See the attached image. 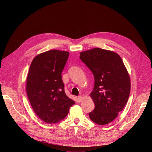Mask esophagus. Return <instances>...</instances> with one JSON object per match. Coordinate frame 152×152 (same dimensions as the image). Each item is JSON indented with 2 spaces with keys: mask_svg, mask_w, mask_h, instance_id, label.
Wrapping results in <instances>:
<instances>
[{
  "mask_svg": "<svg viewBox=\"0 0 152 152\" xmlns=\"http://www.w3.org/2000/svg\"><path fill=\"white\" fill-rule=\"evenodd\" d=\"M77 102H81L83 100V97L81 96V95H79V96H78V97H77Z\"/></svg>",
  "mask_w": 152,
  "mask_h": 152,
  "instance_id": "34e87169",
  "label": "esophagus"
}]
</instances>
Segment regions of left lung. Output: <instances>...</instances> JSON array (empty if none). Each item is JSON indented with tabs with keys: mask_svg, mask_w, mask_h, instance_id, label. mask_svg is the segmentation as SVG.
Masks as SVG:
<instances>
[{
	"mask_svg": "<svg viewBox=\"0 0 152 152\" xmlns=\"http://www.w3.org/2000/svg\"><path fill=\"white\" fill-rule=\"evenodd\" d=\"M80 58L92 72L95 79L91 97L95 109L89 118L99 125L107 124L118 115L128 100L131 80L118 53L100 48L80 53Z\"/></svg>",
	"mask_w": 152,
	"mask_h": 152,
	"instance_id": "obj_1",
	"label": "left lung"
}]
</instances>
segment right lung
Here are the masks:
<instances>
[{
    "label": "right lung",
    "mask_w": 152,
    "mask_h": 152,
    "mask_svg": "<svg viewBox=\"0 0 152 152\" xmlns=\"http://www.w3.org/2000/svg\"><path fill=\"white\" fill-rule=\"evenodd\" d=\"M69 53L51 50L40 53L31 62L26 92L36 114L46 123L60 122L75 102L65 92L61 72Z\"/></svg>",
    "instance_id": "add662e5"
}]
</instances>
